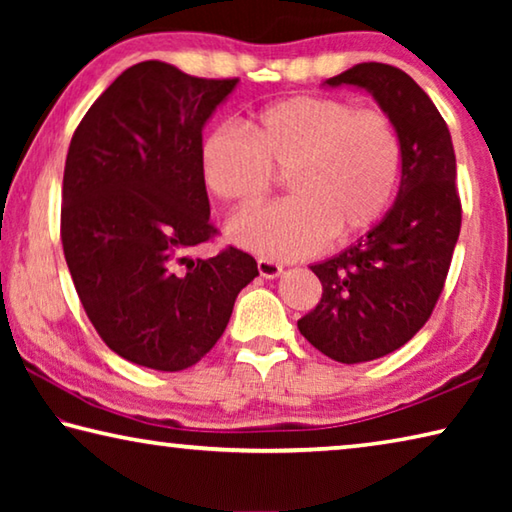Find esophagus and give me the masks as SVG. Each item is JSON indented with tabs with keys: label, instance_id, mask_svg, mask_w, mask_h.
<instances>
[{
	"label": "esophagus",
	"instance_id": "34e87169",
	"mask_svg": "<svg viewBox=\"0 0 512 512\" xmlns=\"http://www.w3.org/2000/svg\"><path fill=\"white\" fill-rule=\"evenodd\" d=\"M257 268H259V275L266 277V280H275V277L282 275V266L273 262V259H257Z\"/></svg>",
	"mask_w": 512,
	"mask_h": 512
}]
</instances>
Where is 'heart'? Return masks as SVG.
<instances>
[{
  "label": "heart",
  "instance_id": "obj_1",
  "mask_svg": "<svg viewBox=\"0 0 512 512\" xmlns=\"http://www.w3.org/2000/svg\"><path fill=\"white\" fill-rule=\"evenodd\" d=\"M216 128L201 151L205 187L230 207L257 205L287 171L289 201L241 212L228 237L253 253L296 259L329 239H350L391 205L402 171V144L384 112L350 101L289 97L268 103L244 124Z\"/></svg>",
  "mask_w": 512,
  "mask_h": 512
}]
</instances>
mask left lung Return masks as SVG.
<instances>
[{"mask_svg":"<svg viewBox=\"0 0 512 512\" xmlns=\"http://www.w3.org/2000/svg\"><path fill=\"white\" fill-rule=\"evenodd\" d=\"M323 85L366 90L402 144L391 210L357 244L311 266L323 298L298 320L300 334L329 359L361 363L411 341L443 293L461 232L456 155L445 119L402 69L361 63Z\"/></svg>","mask_w":512,"mask_h":512,"instance_id":"1","label":"left lung"}]
</instances>
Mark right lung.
<instances>
[{
  "instance_id": "obj_1",
  "label": "right lung",
  "mask_w": 512,
  "mask_h": 512,
  "mask_svg": "<svg viewBox=\"0 0 512 512\" xmlns=\"http://www.w3.org/2000/svg\"><path fill=\"white\" fill-rule=\"evenodd\" d=\"M239 79H196L160 60L128 67L69 144L60 237L74 287L112 352L153 370L201 361L259 275L244 250L187 255L214 235L203 128Z\"/></svg>"
}]
</instances>
